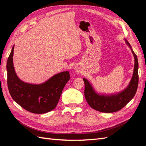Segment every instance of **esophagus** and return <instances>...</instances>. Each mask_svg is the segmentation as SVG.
<instances>
[{
  "label": "esophagus",
  "instance_id": "1",
  "mask_svg": "<svg viewBox=\"0 0 146 146\" xmlns=\"http://www.w3.org/2000/svg\"><path fill=\"white\" fill-rule=\"evenodd\" d=\"M75 69H76V72H77V74L80 73V72H81V71H82V70H81V69H80V68L78 66H76V68H75Z\"/></svg>",
  "mask_w": 146,
  "mask_h": 146
}]
</instances>
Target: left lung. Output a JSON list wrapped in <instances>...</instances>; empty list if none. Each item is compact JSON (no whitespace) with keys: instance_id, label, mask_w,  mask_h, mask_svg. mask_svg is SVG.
<instances>
[{"instance_id":"obj_1","label":"left lung","mask_w":146,"mask_h":146,"mask_svg":"<svg viewBox=\"0 0 146 146\" xmlns=\"http://www.w3.org/2000/svg\"><path fill=\"white\" fill-rule=\"evenodd\" d=\"M129 46L131 47L126 40ZM131 52L135 57V67L133 77L129 86L120 93L112 96H101L97 94L91 84L86 78H83L85 83V97L90 107L98 111L103 113H113L121 110L133 98L138 86V61L134 52Z\"/></svg>"}]
</instances>
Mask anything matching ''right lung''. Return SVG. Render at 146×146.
Segmentation results:
<instances>
[{
    "mask_svg": "<svg viewBox=\"0 0 146 146\" xmlns=\"http://www.w3.org/2000/svg\"><path fill=\"white\" fill-rule=\"evenodd\" d=\"M14 46L7 63V85L13 99L21 107L33 113L42 114L54 110L66 84L70 78L68 71L57 74L45 83L32 85L17 77L13 63Z\"/></svg>",
    "mask_w": 146,
    "mask_h": 146,
    "instance_id": "1",
    "label": "right lung"
}]
</instances>
